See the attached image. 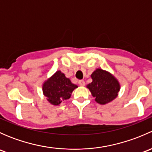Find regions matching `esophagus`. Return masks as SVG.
<instances>
[{
  "instance_id": "34e87169",
  "label": "esophagus",
  "mask_w": 152,
  "mask_h": 152,
  "mask_svg": "<svg viewBox=\"0 0 152 152\" xmlns=\"http://www.w3.org/2000/svg\"><path fill=\"white\" fill-rule=\"evenodd\" d=\"M79 85L80 86H85V82L84 80H79Z\"/></svg>"
}]
</instances>
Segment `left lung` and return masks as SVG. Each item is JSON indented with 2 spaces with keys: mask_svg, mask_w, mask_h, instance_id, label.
Instances as JSON below:
<instances>
[{
  "mask_svg": "<svg viewBox=\"0 0 152 152\" xmlns=\"http://www.w3.org/2000/svg\"><path fill=\"white\" fill-rule=\"evenodd\" d=\"M91 78L93 82L87 85V87L97 103L106 104L117 97L120 84L111 73L98 68L92 73Z\"/></svg>",
  "mask_w": 152,
  "mask_h": 152,
  "instance_id": "left-lung-1",
  "label": "left lung"
}]
</instances>
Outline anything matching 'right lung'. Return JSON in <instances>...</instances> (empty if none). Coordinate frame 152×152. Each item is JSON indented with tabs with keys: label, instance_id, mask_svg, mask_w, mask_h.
<instances>
[{
	"label": "right lung",
	"instance_id": "right-lung-1",
	"mask_svg": "<svg viewBox=\"0 0 152 152\" xmlns=\"http://www.w3.org/2000/svg\"><path fill=\"white\" fill-rule=\"evenodd\" d=\"M77 87V85L72 83L68 78L65 77L64 73L58 70L44 82L42 91L51 104L57 106L62 101L70 99L72 92Z\"/></svg>",
	"mask_w": 152,
	"mask_h": 152
}]
</instances>
